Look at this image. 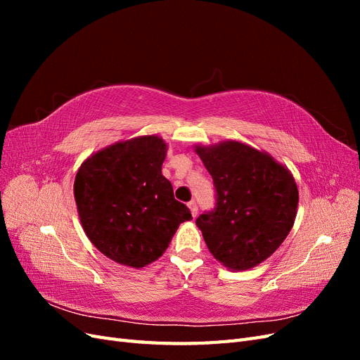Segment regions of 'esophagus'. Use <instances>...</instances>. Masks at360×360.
Returning <instances> with one entry per match:
<instances>
[{
    "instance_id": "1",
    "label": "esophagus",
    "mask_w": 360,
    "mask_h": 360,
    "mask_svg": "<svg viewBox=\"0 0 360 360\" xmlns=\"http://www.w3.org/2000/svg\"><path fill=\"white\" fill-rule=\"evenodd\" d=\"M188 207H189V210H191L192 216H193V217H197V214H198V205H197V202H195V201H191V202L188 204Z\"/></svg>"
}]
</instances>
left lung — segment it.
Returning a JSON list of instances; mask_svg holds the SVG:
<instances>
[{
  "label": "left lung",
  "instance_id": "left-lung-1",
  "mask_svg": "<svg viewBox=\"0 0 360 360\" xmlns=\"http://www.w3.org/2000/svg\"><path fill=\"white\" fill-rule=\"evenodd\" d=\"M216 188L214 210L197 226L210 254L233 271L266 261L296 221L299 191L291 171L240 141L195 146Z\"/></svg>",
  "mask_w": 360,
  "mask_h": 360
}]
</instances>
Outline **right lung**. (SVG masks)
I'll use <instances>...</instances> for the list:
<instances>
[{
  "label": "right lung",
  "mask_w": 360,
  "mask_h": 360,
  "mask_svg": "<svg viewBox=\"0 0 360 360\" xmlns=\"http://www.w3.org/2000/svg\"><path fill=\"white\" fill-rule=\"evenodd\" d=\"M168 144L143 135L108 146L76 172L73 195L90 242L115 263L141 269L169 246L192 214L162 176Z\"/></svg>",
  "instance_id": "add662e5"
}]
</instances>
